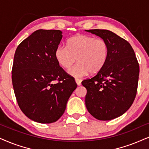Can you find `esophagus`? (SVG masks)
<instances>
[{
    "label": "esophagus",
    "mask_w": 149,
    "mask_h": 149,
    "mask_svg": "<svg viewBox=\"0 0 149 149\" xmlns=\"http://www.w3.org/2000/svg\"><path fill=\"white\" fill-rule=\"evenodd\" d=\"M75 81H76V83L78 86H80L81 84V80L79 79H75Z\"/></svg>",
    "instance_id": "1"
}]
</instances>
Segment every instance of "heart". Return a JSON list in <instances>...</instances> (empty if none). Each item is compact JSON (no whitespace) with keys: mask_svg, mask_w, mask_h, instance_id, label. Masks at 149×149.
Instances as JSON below:
<instances>
[{"mask_svg":"<svg viewBox=\"0 0 149 149\" xmlns=\"http://www.w3.org/2000/svg\"><path fill=\"white\" fill-rule=\"evenodd\" d=\"M109 46L103 38L86 34H77L68 39L67 46L58 45L55 49V58L74 77H82L88 72L96 73L104 67L108 59Z\"/></svg>","mask_w":149,"mask_h":149,"instance_id":"obj_1","label":"heart"}]
</instances>
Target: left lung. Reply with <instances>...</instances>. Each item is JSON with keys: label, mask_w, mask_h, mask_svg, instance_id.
Here are the masks:
<instances>
[{"label": "left lung", "mask_w": 149, "mask_h": 149, "mask_svg": "<svg viewBox=\"0 0 149 149\" xmlns=\"http://www.w3.org/2000/svg\"><path fill=\"white\" fill-rule=\"evenodd\" d=\"M100 36L109 46L108 59L97 74L84 80L87 90L85 103L95 118H117L129 109L135 100L139 67L133 47L127 41L107 30H87Z\"/></svg>", "instance_id": "1"}]
</instances>
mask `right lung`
<instances>
[{
    "instance_id": "add662e5",
    "label": "right lung",
    "mask_w": 149,
    "mask_h": 149,
    "mask_svg": "<svg viewBox=\"0 0 149 149\" xmlns=\"http://www.w3.org/2000/svg\"><path fill=\"white\" fill-rule=\"evenodd\" d=\"M62 36L61 30H38L18 45L14 54L12 79L18 104L29 119L41 124L62 116L77 87L55 58Z\"/></svg>"
}]
</instances>
